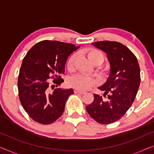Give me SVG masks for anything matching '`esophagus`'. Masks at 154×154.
I'll list each match as a JSON object with an SVG mask.
<instances>
[{
	"mask_svg": "<svg viewBox=\"0 0 154 154\" xmlns=\"http://www.w3.org/2000/svg\"><path fill=\"white\" fill-rule=\"evenodd\" d=\"M74 93H75V94H83L84 93H85V92H82V91H80V90H74Z\"/></svg>",
	"mask_w": 154,
	"mask_h": 154,
	"instance_id": "esophagus-1",
	"label": "esophagus"
}]
</instances>
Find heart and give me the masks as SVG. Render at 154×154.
Listing matches in <instances>:
<instances>
[{
	"mask_svg": "<svg viewBox=\"0 0 154 154\" xmlns=\"http://www.w3.org/2000/svg\"><path fill=\"white\" fill-rule=\"evenodd\" d=\"M85 54L89 60L94 65H100L104 62V57L100 50L94 48H89L85 51ZM77 57V53H73L67 59L66 67L69 71H73L75 67V63ZM100 76L102 78L107 77L109 74V67H102L100 69ZM68 85L71 88H74L80 91H85L94 87L95 85V81L93 78L87 76L82 74L75 75L69 78Z\"/></svg>",
	"mask_w": 154,
	"mask_h": 154,
	"instance_id": "heart-1",
	"label": "heart"
}]
</instances>
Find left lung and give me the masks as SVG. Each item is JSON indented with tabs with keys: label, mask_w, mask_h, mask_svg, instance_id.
Segmentation results:
<instances>
[{
	"label": "left lung",
	"mask_w": 154,
	"mask_h": 154,
	"mask_svg": "<svg viewBox=\"0 0 154 154\" xmlns=\"http://www.w3.org/2000/svg\"><path fill=\"white\" fill-rule=\"evenodd\" d=\"M107 54L111 72L107 81L99 88L104 97L94 94V100L86 110L94 121L107 125L119 121L132 106L140 84V69L137 59L131 50L116 41L92 43Z\"/></svg>",
	"instance_id": "1"
}]
</instances>
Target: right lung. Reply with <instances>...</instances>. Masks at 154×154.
<instances>
[{
  "mask_svg": "<svg viewBox=\"0 0 154 154\" xmlns=\"http://www.w3.org/2000/svg\"><path fill=\"white\" fill-rule=\"evenodd\" d=\"M79 48L45 40L33 45L23 59L17 82L19 97L25 111L34 121L48 125L64 112L66 100L73 90L55 88L50 92L49 79H53L56 87L64 82L61 75L64 73L67 58Z\"/></svg>",
  "mask_w": 154,
  "mask_h": 154,
  "instance_id": "add662e5",
  "label": "right lung"
}]
</instances>
